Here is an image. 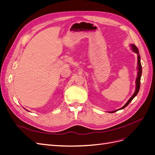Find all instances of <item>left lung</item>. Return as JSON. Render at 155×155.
Masks as SVG:
<instances>
[{
  "mask_svg": "<svg viewBox=\"0 0 155 155\" xmlns=\"http://www.w3.org/2000/svg\"><path fill=\"white\" fill-rule=\"evenodd\" d=\"M130 46H131V49L133 50V51H134L135 53H137V55H138V76H137V80H136V90H135L134 93L133 94V95L130 97V99L124 105V106H123L122 107L120 108V109H119L118 110H114V111L110 112V113H112V112H115L117 110L123 109H124V108H125L129 104V103L133 100V98L137 95V94L138 93V91H139V89H140V79H141L142 72V64H141V62H140V55L139 54V51H138V48L137 47V46H136L134 45H131Z\"/></svg>",
  "mask_w": 155,
  "mask_h": 155,
  "instance_id": "left-lung-1",
  "label": "left lung"
}]
</instances>
